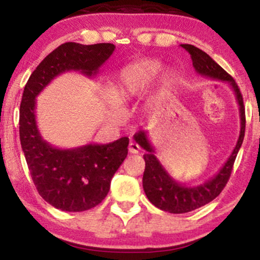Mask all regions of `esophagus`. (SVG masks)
<instances>
[{"mask_svg":"<svg viewBox=\"0 0 260 260\" xmlns=\"http://www.w3.org/2000/svg\"><path fill=\"white\" fill-rule=\"evenodd\" d=\"M139 150H140V148L137 143H134V142L129 143V145H128V151H129L131 154H138Z\"/></svg>","mask_w":260,"mask_h":260,"instance_id":"34e87169","label":"esophagus"}]
</instances>
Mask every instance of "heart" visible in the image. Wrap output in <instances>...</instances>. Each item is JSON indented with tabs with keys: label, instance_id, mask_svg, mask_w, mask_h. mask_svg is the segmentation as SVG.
I'll return each instance as SVG.
<instances>
[{
	"label": "heart",
	"instance_id": "obj_1",
	"mask_svg": "<svg viewBox=\"0 0 260 260\" xmlns=\"http://www.w3.org/2000/svg\"><path fill=\"white\" fill-rule=\"evenodd\" d=\"M160 70V63L154 59H143L128 64L118 72L116 80L110 86V105L116 112L120 111V105L128 103L143 92L153 82ZM177 74L174 70H166L160 78V92L164 94L174 85Z\"/></svg>",
	"mask_w": 260,
	"mask_h": 260
}]
</instances>
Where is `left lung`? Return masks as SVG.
<instances>
[{"mask_svg":"<svg viewBox=\"0 0 260 260\" xmlns=\"http://www.w3.org/2000/svg\"><path fill=\"white\" fill-rule=\"evenodd\" d=\"M181 46L189 52L193 67H194L197 73L201 74V76L209 77L211 79L228 82L231 86L232 90L235 91L238 106H240L241 131L234 151L230 155L225 165L220 169V171L210 180L205 181L204 183L199 184V186L193 187L184 186L180 182L175 181L169 175V172L164 169L160 161L154 155V148L149 142L147 133L144 131H139L138 133L134 134V140L144 150H147V154H144L145 170L144 175H143V188H144L145 194H147L151 204L171 214H183L196 210V209L214 201L221 193V190L228 183L230 176H231L236 156H237L238 150L242 145L244 129H246V113H244L243 98L235 79L222 67H220L208 53L202 51L201 49L189 44H183Z\"/></svg>","mask_w":260,"mask_h":260,"instance_id":"8db88e82","label":"left lung"}]
</instances>
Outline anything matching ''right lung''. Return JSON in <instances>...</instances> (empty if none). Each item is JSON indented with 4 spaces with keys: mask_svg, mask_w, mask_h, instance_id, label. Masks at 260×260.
<instances>
[{
    "mask_svg": "<svg viewBox=\"0 0 260 260\" xmlns=\"http://www.w3.org/2000/svg\"><path fill=\"white\" fill-rule=\"evenodd\" d=\"M115 45L64 43L45 57L26 82L20 101L19 137L39 194L63 211H84L105 199L110 183L128 154L127 137L109 144L58 149L40 136L35 98L53 78L68 71L91 77L99 72Z\"/></svg>",
    "mask_w": 260,
    "mask_h": 260,
    "instance_id": "1",
    "label": "right lung"
}]
</instances>
